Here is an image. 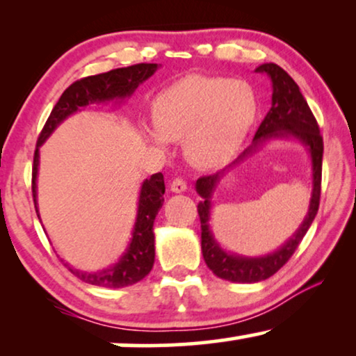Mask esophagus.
Listing matches in <instances>:
<instances>
[{"label":"esophagus","instance_id":"34e87169","mask_svg":"<svg viewBox=\"0 0 356 356\" xmlns=\"http://www.w3.org/2000/svg\"><path fill=\"white\" fill-rule=\"evenodd\" d=\"M170 188H172L173 193H183V191H186L188 184L183 178H175L173 181L170 183Z\"/></svg>","mask_w":356,"mask_h":356}]
</instances>
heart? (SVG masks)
<instances>
[{
    "label": "heart",
    "instance_id": "b5f03b06",
    "mask_svg": "<svg viewBox=\"0 0 356 356\" xmlns=\"http://www.w3.org/2000/svg\"><path fill=\"white\" fill-rule=\"evenodd\" d=\"M259 104L245 81L188 76L165 87L152 100L154 128L143 133L157 147L184 139L194 163L213 167L235 152L251 126Z\"/></svg>",
    "mask_w": 356,
    "mask_h": 356
}]
</instances>
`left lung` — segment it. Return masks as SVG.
Returning a JSON list of instances; mask_svg holds the SVG:
<instances>
[{
	"label": "left lung",
	"instance_id": "8db88e82",
	"mask_svg": "<svg viewBox=\"0 0 356 356\" xmlns=\"http://www.w3.org/2000/svg\"><path fill=\"white\" fill-rule=\"evenodd\" d=\"M256 71L266 72L272 81V106L269 113L266 115L264 121L257 128L252 144L243 150V154H240V157L235 162L228 165L222 172L201 177L196 181V191L202 197V201L197 204V213L199 220H201V248L204 261L217 277L230 282H240V284H254V282L269 279L293 256L295 250L303 240L306 232L309 230L311 223H313L316 213H318L321 177H323V136L319 133L318 121H316L313 111L309 110L305 97L301 95L300 87L280 66L274 65V63L261 65L259 67H256ZM277 137H295L309 149L312 163H314V193H312L309 213L296 235L284 247L270 255L261 258L232 255L221 250L213 238L210 226L208 225L211 193L220 181L221 175L228 168L244 159L264 140Z\"/></svg>",
	"mask_w": 356,
	"mask_h": 356
}]
</instances>
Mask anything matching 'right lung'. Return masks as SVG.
I'll list each match as a JSON object with an SVG mask.
<instances>
[{"instance_id": "1", "label": "right lung", "mask_w": 356, "mask_h": 356, "mask_svg": "<svg viewBox=\"0 0 356 356\" xmlns=\"http://www.w3.org/2000/svg\"><path fill=\"white\" fill-rule=\"evenodd\" d=\"M155 63H139L128 67H118L108 72H102L97 76L82 77V79L72 82L67 89L63 92L60 100L53 106L50 116H48L45 126H43L40 136H38L35 154H33L32 167V196L35 211L37 207V173H38V149L45 143L48 136L56 129V126L63 123L67 116L76 113L81 106L89 104H104L110 100H124L138 89L139 84L147 81L150 76L157 71ZM165 183L163 175L155 173L145 179L140 186L138 216H136L133 238H131L128 248L120 257L118 262L106 269L97 272H84L70 269L82 282L97 286H106V289H123V286L138 284L145 275L152 270L155 259V238H154V220L160 207L163 204ZM40 217V216H38Z\"/></svg>"}]
</instances>
